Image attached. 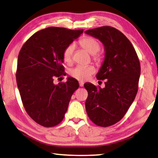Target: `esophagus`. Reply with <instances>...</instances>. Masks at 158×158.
<instances>
[{
    "mask_svg": "<svg viewBox=\"0 0 158 158\" xmlns=\"http://www.w3.org/2000/svg\"><path fill=\"white\" fill-rule=\"evenodd\" d=\"M79 85H80V87H83L84 82H82V81H80V82H79Z\"/></svg>",
    "mask_w": 158,
    "mask_h": 158,
    "instance_id": "esophagus-1",
    "label": "esophagus"
}]
</instances>
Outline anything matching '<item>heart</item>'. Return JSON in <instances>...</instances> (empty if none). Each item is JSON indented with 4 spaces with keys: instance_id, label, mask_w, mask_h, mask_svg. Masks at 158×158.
<instances>
[{
    "instance_id": "obj_1",
    "label": "heart",
    "mask_w": 158,
    "mask_h": 158,
    "mask_svg": "<svg viewBox=\"0 0 158 158\" xmlns=\"http://www.w3.org/2000/svg\"><path fill=\"white\" fill-rule=\"evenodd\" d=\"M78 43L82 48L93 55V59L98 61L100 55L98 51L100 49V44L94 37L86 36L79 40ZM74 50L73 44H69L64 48L62 53L64 61L67 64L72 62L73 53ZM95 73V69L92 66H81L78 65L69 71V75L73 78L81 81H85Z\"/></svg>"
}]
</instances>
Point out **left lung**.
Returning a JSON list of instances; mask_svg holds the SVG:
<instances>
[{"mask_svg":"<svg viewBox=\"0 0 158 158\" xmlns=\"http://www.w3.org/2000/svg\"><path fill=\"white\" fill-rule=\"evenodd\" d=\"M85 33L103 44L106 56L96 78L107 80L103 89L89 82L84 85L88 92L85 107L94 123L108 127L124 117L135 100L141 72L139 60L131 41L114 27L102 26Z\"/></svg>","mask_w":158,"mask_h":158,"instance_id":"1","label":"left lung"}]
</instances>
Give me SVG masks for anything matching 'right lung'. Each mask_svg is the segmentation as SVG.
<instances>
[{"mask_svg":"<svg viewBox=\"0 0 158 158\" xmlns=\"http://www.w3.org/2000/svg\"><path fill=\"white\" fill-rule=\"evenodd\" d=\"M83 32L49 27L32 35L19 52L16 77L23 107L31 118L44 127L59 124L67 111L77 80L55 85V77L64 76L62 53Z\"/></svg>","mask_w":158,"mask_h":158,"instance_id":"1","label":"right lung"}]
</instances>
